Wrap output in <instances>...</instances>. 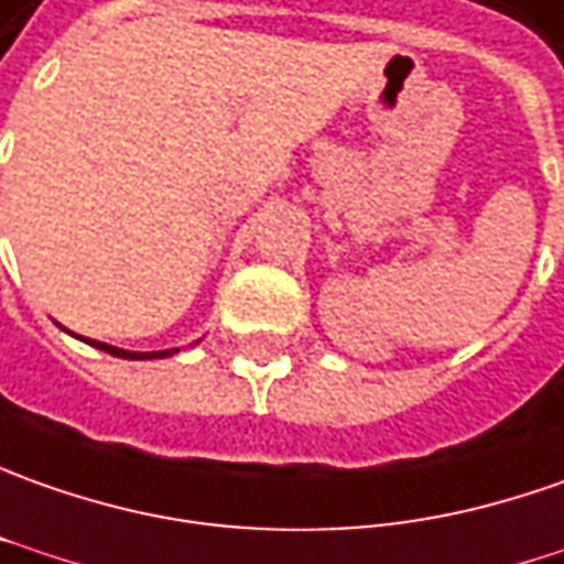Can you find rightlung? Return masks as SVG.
<instances>
[{
    "instance_id": "obj_1",
    "label": "right lung",
    "mask_w": 564,
    "mask_h": 564,
    "mask_svg": "<svg viewBox=\"0 0 564 564\" xmlns=\"http://www.w3.org/2000/svg\"><path fill=\"white\" fill-rule=\"evenodd\" d=\"M101 347V350H108V354H115V357H123V360H151V357H167L170 350H161V354H130V350H120V347H111V344H101V341H89Z\"/></svg>"
}]
</instances>
